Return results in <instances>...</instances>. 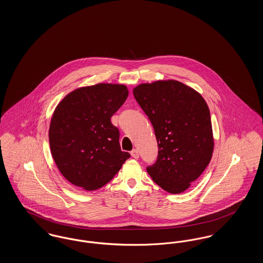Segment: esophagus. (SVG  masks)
Here are the masks:
<instances>
[{
	"label": "esophagus",
	"mask_w": 263,
	"mask_h": 263,
	"mask_svg": "<svg viewBox=\"0 0 263 263\" xmlns=\"http://www.w3.org/2000/svg\"><path fill=\"white\" fill-rule=\"evenodd\" d=\"M131 156L134 158V159H138L139 158V152L136 149H133L131 151Z\"/></svg>",
	"instance_id": "1"
}]
</instances>
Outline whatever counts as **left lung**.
Returning a JSON list of instances; mask_svg holds the SVG:
<instances>
[{
    "mask_svg": "<svg viewBox=\"0 0 263 263\" xmlns=\"http://www.w3.org/2000/svg\"><path fill=\"white\" fill-rule=\"evenodd\" d=\"M134 98L148 116L158 142V158L147 172L170 193H181L212 158L210 110L196 90L177 81L142 84Z\"/></svg>",
    "mask_w": 263,
    "mask_h": 263,
    "instance_id": "1",
    "label": "left lung"
}]
</instances>
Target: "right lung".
Segmentation results:
<instances>
[{
  "label": "right lung",
  "mask_w": 263,
  "mask_h": 263,
  "mask_svg": "<svg viewBox=\"0 0 263 263\" xmlns=\"http://www.w3.org/2000/svg\"><path fill=\"white\" fill-rule=\"evenodd\" d=\"M127 97L123 85L99 84L70 92L56 107L49 127L51 153L72 184L101 187L130 158L121 151L119 130L110 120Z\"/></svg>",
  "instance_id": "add662e5"
}]
</instances>
